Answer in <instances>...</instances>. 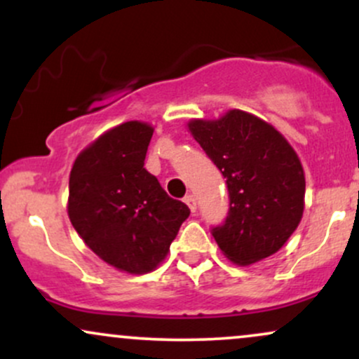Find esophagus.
<instances>
[{"instance_id":"obj_1","label":"esophagus","mask_w":359,"mask_h":359,"mask_svg":"<svg viewBox=\"0 0 359 359\" xmlns=\"http://www.w3.org/2000/svg\"><path fill=\"white\" fill-rule=\"evenodd\" d=\"M184 203L189 205V209H191L192 212H196V211H197V203H196V197L191 196V194H189V196H185Z\"/></svg>"}]
</instances>
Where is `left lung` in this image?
Listing matches in <instances>:
<instances>
[{"mask_svg": "<svg viewBox=\"0 0 359 359\" xmlns=\"http://www.w3.org/2000/svg\"><path fill=\"white\" fill-rule=\"evenodd\" d=\"M187 126L228 184V217L212 228L222 255L246 266L277 253L304 214L306 175L294 148L270 123L241 109Z\"/></svg>", "mask_w": 359, "mask_h": 359, "instance_id": "obj_1", "label": "left lung"}]
</instances>
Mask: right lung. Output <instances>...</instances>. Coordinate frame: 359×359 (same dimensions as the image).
<instances>
[{
    "mask_svg": "<svg viewBox=\"0 0 359 359\" xmlns=\"http://www.w3.org/2000/svg\"><path fill=\"white\" fill-rule=\"evenodd\" d=\"M151 135L143 121L111 128L77 155L69 177L74 229L102 262L133 275L165 259L191 214L143 167Z\"/></svg>",
    "mask_w": 359,
    "mask_h": 359,
    "instance_id": "obj_1",
    "label": "right lung"
}]
</instances>
